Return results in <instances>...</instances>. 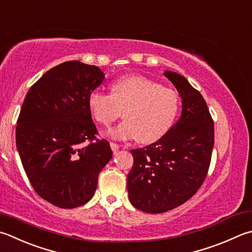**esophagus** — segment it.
Instances as JSON below:
<instances>
[{
  "mask_svg": "<svg viewBox=\"0 0 252 252\" xmlns=\"http://www.w3.org/2000/svg\"><path fill=\"white\" fill-rule=\"evenodd\" d=\"M110 145H111V148H112V150H113V153H114V154H115L116 151H118V149H120V145L116 144V142H113V141H111V142H110Z\"/></svg>",
  "mask_w": 252,
  "mask_h": 252,
  "instance_id": "34e87169",
  "label": "esophagus"
}]
</instances>
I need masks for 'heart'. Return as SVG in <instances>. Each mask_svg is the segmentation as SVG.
<instances>
[{
  "instance_id": "obj_1",
  "label": "heart",
  "mask_w": 252,
  "mask_h": 252,
  "mask_svg": "<svg viewBox=\"0 0 252 252\" xmlns=\"http://www.w3.org/2000/svg\"><path fill=\"white\" fill-rule=\"evenodd\" d=\"M88 104L94 120L105 127L124 111L126 120L110 131L113 138H138L149 144L162 138L172 126L179 110V94L151 79L128 75L113 84L112 93L93 91Z\"/></svg>"
}]
</instances>
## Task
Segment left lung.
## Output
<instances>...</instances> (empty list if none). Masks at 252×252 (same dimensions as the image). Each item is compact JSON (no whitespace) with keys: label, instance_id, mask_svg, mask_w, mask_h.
Instances as JSON below:
<instances>
[{"label":"left lung","instance_id":"8db88e82","mask_svg":"<svg viewBox=\"0 0 252 252\" xmlns=\"http://www.w3.org/2000/svg\"><path fill=\"white\" fill-rule=\"evenodd\" d=\"M164 75L182 97V114L162 138L130 150L134 165L127 175L130 203L150 214L173 210L198 191L214 146V122L202 94L181 74Z\"/></svg>","mask_w":252,"mask_h":252}]
</instances>
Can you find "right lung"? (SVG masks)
<instances>
[{
	"label": "right lung",
	"instance_id": "obj_1",
	"mask_svg": "<svg viewBox=\"0 0 252 252\" xmlns=\"http://www.w3.org/2000/svg\"><path fill=\"white\" fill-rule=\"evenodd\" d=\"M103 80L96 65L67 61L47 71L23 102L16 126L22 164L35 192L57 207L91 200L99 172L112 159L88 104Z\"/></svg>",
	"mask_w": 252,
	"mask_h": 252
}]
</instances>
